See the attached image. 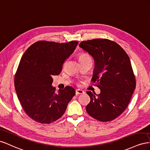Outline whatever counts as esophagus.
<instances>
[{"instance_id": "obj_1", "label": "esophagus", "mask_w": 150, "mask_h": 150, "mask_svg": "<svg viewBox=\"0 0 150 150\" xmlns=\"http://www.w3.org/2000/svg\"><path fill=\"white\" fill-rule=\"evenodd\" d=\"M83 93H84V92L82 91V90L77 89V90H76V91H75V94L76 96L80 95V94H82Z\"/></svg>"}]
</instances>
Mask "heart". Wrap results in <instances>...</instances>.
<instances>
[{"mask_svg":"<svg viewBox=\"0 0 150 150\" xmlns=\"http://www.w3.org/2000/svg\"><path fill=\"white\" fill-rule=\"evenodd\" d=\"M79 59L80 62H83V61H85L87 60V59H91V57L87 53H81L79 55Z\"/></svg>","mask_w":150,"mask_h":150,"instance_id":"1","label":"heart"}]
</instances>
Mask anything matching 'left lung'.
Segmentation results:
<instances>
[{"label":"left lung","mask_w":150,"mask_h":150,"mask_svg":"<svg viewBox=\"0 0 150 150\" xmlns=\"http://www.w3.org/2000/svg\"><path fill=\"white\" fill-rule=\"evenodd\" d=\"M79 46L93 57L91 82L100 89L98 95L87 92L91 98L87 112L99 121H112L125 110L136 88L130 59L117 43L108 39L83 41Z\"/></svg>","instance_id":"left-lung-1"}]
</instances>
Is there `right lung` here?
Here are the masks:
<instances>
[{"label": "right lung", "instance_id": "add662e5", "mask_svg": "<svg viewBox=\"0 0 150 150\" xmlns=\"http://www.w3.org/2000/svg\"><path fill=\"white\" fill-rule=\"evenodd\" d=\"M78 43L39 41L21 58L15 74V89L24 112L36 122L50 124L58 120L75 96L73 87L67 86L56 92L51 83Z\"/></svg>", "mask_w": 150, "mask_h": 150}]
</instances>
